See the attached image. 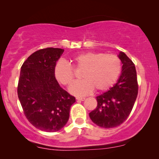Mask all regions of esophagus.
<instances>
[{
    "instance_id": "1",
    "label": "esophagus",
    "mask_w": 159,
    "mask_h": 159,
    "mask_svg": "<svg viewBox=\"0 0 159 159\" xmlns=\"http://www.w3.org/2000/svg\"><path fill=\"white\" fill-rule=\"evenodd\" d=\"M77 101H84V100H85V98H77Z\"/></svg>"
}]
</instances>
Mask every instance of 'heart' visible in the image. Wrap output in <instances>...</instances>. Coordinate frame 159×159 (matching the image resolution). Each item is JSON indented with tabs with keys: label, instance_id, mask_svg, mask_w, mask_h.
I'll use <instances>...</instances> for the list:
<instances>
[{
	"label": "heart",
	"instance_id": "heart-1",
	"mask_svg": "<svg viewBox=\"0 0 159 159\" xmlns=\"http://www.w3.org/2000/svg\"><path fill=\"white\" fill-rule=\"evenodd\" d=\"M75 67L83 70L82 81L76 82L69 88V92L76 96H84L92 93L109 89L116 82L121 73L119 57L114 54L87 52L73 58ZM54 75L58 82L69 85L74 81L73 68L64 61H58L54 68Z\"/></svg>",
	"mask_w": 159,
	"mask_h": 159
}]
</instances>
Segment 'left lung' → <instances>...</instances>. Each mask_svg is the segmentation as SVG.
<instances>
[{"instance_id":"8db88e82","label":"left lung","mask_w":159,"mask_h":159,"mask_svg":"<svg viewBox=\"0 0 159 159\" xmlns=\"http://www.w3.org/2000/svg\"><path fill=\"white\" fill-rule=\"evenodd\" d=\"M119 58L122 67L118 81L107 92L96 97L97 107L89 114L93 123L103 128H113L122 124L133 108L138 93L135 66L123 52Z\"/></svg>"}]
</instances>
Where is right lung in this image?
Instances as JSON below:
<instances>
[{
    "instance_id": "1",
    "label": "right lung",
    "mask_w": 159,
    "mask_h": 159,
    "mask_svg": "<svg viewBox=\"0 0 159 159\" xmlns=\"http://www.w3.org/2000/svg\"><path fill=\"white\" fill-rule=\"evenodd\" d=\"M61 48H47L30 55L21 67L17 93L28 121L37 129L57 132L66 125L75 98L61 88L54 75Z\"/></svg>"
}]
</instances>
